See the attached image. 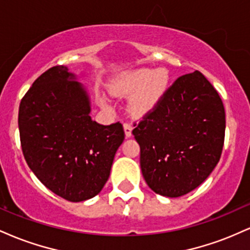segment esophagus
<instances>
[{
    "label": "esophagus",
    "instance_id": "1",
    "mask_svg": "<svg viewBox=\"0 0 250 250\" xmlns=\"http://www.w3.org/2000/svg\"><path fill=\"white\" fill-rule=\"evenodd\" d=\"M123 128H125V136L130 137V136H131V129H133V127H131L130 123H129V122H125V123H123Z\"/></svg>",
    "mask_w": 250,
    "mask_h": 250
}]
</instances>
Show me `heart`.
Wrapping results in <instances>:
<instances>
[{"label": "heart", "mask_w": 250, "mask_h": 250, "mask_svg": "<svg viewBox=\"0 0 250 250\" xmlns=\"http://www.w3.org/2000/svg\"><path fill=\"white\" fill-rule=\"evenodd\" d=\"M168 85V75L165 70L139 69L129 73L116 87L119 95H131L130 110L135 115L148 113L159 103Z\"/></svg>", "instance_id": "obj_1"}]
</instances>
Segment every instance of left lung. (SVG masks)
Wrapping results in <instances>:
<instances>
[{"mask_svg":"<svg viewBox=\"0 0 250 250\" xmlns=\"http://www.w3.org/2000/svg\"><path fill=\"white\" fill-rule=\"evenodd\" d=\"M134 127L149 188L179 197L199 187L220 161L225 107L216 89L195 70L180 76Z\"/></svg>","mask_w":250,"mask_h":250,"instance_id":"obj_1","label":"left lung"}]
</instances>
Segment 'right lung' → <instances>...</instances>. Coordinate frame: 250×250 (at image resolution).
Wrapping results in <instances>:
<instances>
[{
    "instance_id": "add662e5",
    "label": "right lung",
    "mask_w": 250,
    "mask_h": 250,
    "mask_svg": "<svg viewBox=\"0 0 250 250\" xmlns=\"http://www.w3.org/2000/svg\"><path fill=\"white\" fill-rule=\"evenodd\" d=\"M89 113L87 91L63 65L37 77L20 103L25 161L45 187L70 202L102 190L125 140L121 123L100 125Z\"/></svg>"
}]
</instances>
